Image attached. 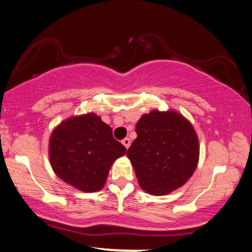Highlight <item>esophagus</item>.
Segmentation results:
<instances>
[{"instance_id":"1","label":"esophagus","mask_w":252,"mask_h":252,"mask_svg":"<svg viewBox=\"0 0 252 252\" xmlns=\"http://www.w3.org/2000/svg\"><path fill=\"white\" fill-rule=\"evenodd\" d=\"M122 143H123V146H124V147H126V149H128V148H129V147H130V143H131V142H130V138H128V137H126V138H124V140L122 141Z\"/></svg>"}]
</instances>
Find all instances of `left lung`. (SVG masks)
Wrapping results in <instances>:
<instances>
[{
    "label": "left lung",
    "mask_w": 252,
    "mask_h": 252,
    "mask_svg": "<svg viewBox=\"0 0 252 252\" xmlns=\"http://www.w3.org/2000/svg\"><path fill=\"white\" fill-rule=\"evenodd\" d=\"M137 137L126 152L141 189L153 195L168 194L192 176L199 160L198 137L186 118L158 110L136 124Z\"/></svg>",
    "instance_id": "1"
}]
</instances>
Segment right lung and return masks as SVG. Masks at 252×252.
<instances>
[{"label":"right lung","instance_id":"right-lung-1","mask_svg":"<svg viewBox=\"0 0 252 252\" xmlns=\"http://www.w3.org/2000/svg\"><path fill=\"white\" fill-rule=\"evenodd\" d=\"M126 153L112 129L92 112L63 121L51 135L52 168L83 192L102 189L112 162Z\"/></svg>","mask_w":252,"mask_h":252}]
</instances>
